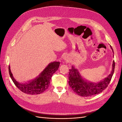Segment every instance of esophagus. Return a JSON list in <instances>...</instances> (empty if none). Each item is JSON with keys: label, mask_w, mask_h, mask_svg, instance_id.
<instances>
[{"label": "esophagus", "mask_w": 122, "mask_h": 122, "mask_svg": "<svg viewBox=\"0 0 122 122\" xmlns=\"http://www.w3.org/2000/svg\"><path fill=\"white\" fill-rule=\"evenodd\" d=\"M64 59L65 60H66V61H68V58L67 57H64Z\"/></svg>", "instance_id": "obj_1"}]
</instances>
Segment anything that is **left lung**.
<instances>
[{
  "mask_svg": "<svg viewBox=\"0 0 122 122\" xmlns=\"http://www.w3.org/2000/svg\"><path fill=\"white\" fill-rule=\"evenodd\" d=\"M110 46L114 53L112 47ZM115 66V63L113 61L111 73L103 80L95 83L86 80L81 76L77 69L72 66L69 72V85L74 92L82 97H87L98 94L107 87L114 74Z\"/></svg>",
  "mask_w": 122,
  "mask_h": 122,
  "instance_id": "obj_1",
  "label": "left lung"
}]
</instances>
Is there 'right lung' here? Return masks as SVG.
I'll use <instances>...</instances> for the list:
<instances>
[{
	"label": "right lung",
	"instance_id": "right-lung-1",
	"mask_svg": "<svg viewBox=\"0 0 122 122\" xmlns=\"http://www.w3.org/2000/svg\"><path fill=\"white\" fill-rule=\"evenodd\" d=\"M60 63L58 61L50 63L38 76L24 83H20L15 80L10 70V65L8 67L9 73L12 81L20 91L27 94H39L48 88L52 76L58 69Z\"/></svg>",
	"mask_w": 122,
	"mask_h": 122
}]
</instances>
